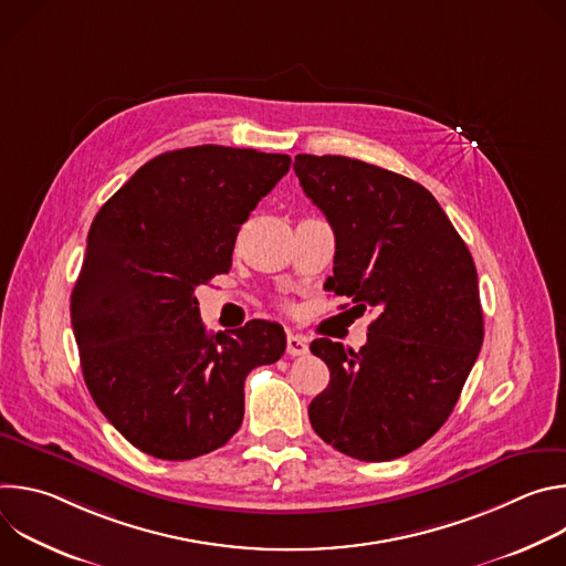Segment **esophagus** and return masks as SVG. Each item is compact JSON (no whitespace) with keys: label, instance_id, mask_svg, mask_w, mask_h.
I'll list each match as a JSON object with an SVG mask.
<instances>
[{"label":"esophagus","instance_id":"1","mask_svg":"<svg viewBox=\"0 0 566 566\" xmlns=\"http://www.w3.org/2000/svg\"><path fill=\"white\" fill-rule=\"evenodd\" d=\"M306 352H308V345L302 336H297V334L286 336V354L289 356H304Z\"/></svg>","mask_w":566,"mask_h":566}]
</instances>
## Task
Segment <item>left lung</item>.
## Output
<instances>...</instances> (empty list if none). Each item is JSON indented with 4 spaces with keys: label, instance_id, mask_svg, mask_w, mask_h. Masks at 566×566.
I'll use <instances>...</instances> for the list:
<instances>
[{
    "label": "left lung",
    "instance_id": "1",
    "mask_svg": "<svg viewBox=\"0 0 566 566\" xmlns=\"http://www.w3.org/2000/svg\"><path fill=\"white\" fill-rule=\"evenodd\" d=\"M304 195L336 232L329 291L374 311L360 352L311 343L329 385L308 406L315 434L360 461L423 446L450 417L483 343L472 255L417 181L347 156L297 154Z\"/></svg>",
    "mask_w": 566,
    "mask_h": 566
}]
</instances>
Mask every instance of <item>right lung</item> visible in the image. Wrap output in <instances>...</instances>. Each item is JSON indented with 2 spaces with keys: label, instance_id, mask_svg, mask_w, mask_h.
Returning <instances> with one entry per match:
<instances>
[{
  "label": "right lung",
  "instance_id": "right-lung-1",
  "mask_svg": "<svg viewBox=\"0 0 566 566\" xmlns=\"http://www.w3.org/2000/svg\"><path fill=\"white\" fill-rule=\"evenodd\" d=\"M291 156L197 145L158 154L98 210L71 293L80 365L140 452L186 461L244 421V380L282 358L277 322L208 334L195 289L232 266L237 232Z\"/></svg>",
  "mask_w": 566,
  "mask_h": 566
}]
</instances>
